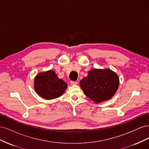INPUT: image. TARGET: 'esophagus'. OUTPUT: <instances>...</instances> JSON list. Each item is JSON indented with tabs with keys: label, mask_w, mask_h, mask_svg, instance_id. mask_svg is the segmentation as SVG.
Returning <instances> with one entry per match:
<instances>
[{
	"label": "esophagus",
	"mask_w": 149,
	"mask_h": 149,
	"mask_svg": "<svg viewBox=\"0 0 149 149\" xmlns=\"http://www.w3.org/2000/svg\"><path fill=\"white\" fill-rule=\"evenodd\" d=\"M70 84L71 85H74L77 84V81H70Z\"/></svg>",
	"instance_id": "obj_1"
}]
</instances>
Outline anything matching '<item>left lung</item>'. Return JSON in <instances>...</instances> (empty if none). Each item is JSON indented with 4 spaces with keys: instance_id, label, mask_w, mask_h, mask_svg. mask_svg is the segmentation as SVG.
I'll use <instances>...</instances> for the list:
<instances>
[{
    "instance_id": "8db88e82",
    "label": "left lung",
    "mask_w": 149,
    "mask_h": 149,
    "mask_svg": "<svg viewBox=\"0 0 149 149\" xmlns=\"http://www.w3.org/2000/svg\"><path fill=\"white\" fill-rule=\"evenodd\" d=\"M84 94L96 102L109 100L119 84L118 76L110 70H90L86 77L79 82Z\"/></svg>"
}]
</instances>
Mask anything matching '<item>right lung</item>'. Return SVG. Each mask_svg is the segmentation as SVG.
I'll list each match as a JSON object with an SVG mask.
<instances>
[{
  "label": "right lung",
  "instance_id": "1",
  "mask_svg": "<svg viewBox=\"0 0 149 149\" xmlns=\"http://www.w3.org/2000/svg\"><path fill=\"white\" fill-rule=\"evenodd\" d=\"M35 89L39 95L47 100L61 96L67 88V84L59 79L53 71L38 74L35 78Z\"/></svg>",
  "mask_w": 149,
  "mask_h": 149
}]
</instances>
